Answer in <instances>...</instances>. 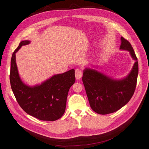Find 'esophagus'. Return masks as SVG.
Wrapping results in <instances>:
<instances>
[{"label":"esophagus","instance_id":"1","mask_svg":"<svg viewBox=\"0 0 149 149\" xmlns=\"http://www.w3.org/2000/svg\"><path fill=\"white\" fill-rule=\"evenodd\" d=\"M82 76V71L79 70V69H76L75 70V76H76V79H80L81 78V77Z\"/></svg>","mask_w":149,"mask_h":149}]
</instances>
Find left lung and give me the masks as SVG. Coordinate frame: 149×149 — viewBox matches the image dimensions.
Listing matches in <instances>:
<instances>
[{"instance_id": "8db88e82", "label": "left lung", "mask_w": 149, "mask_h": 149, "mask_svg": "<svg viewBox=\"0 0 149 149\" xmlns=\"http://www.w3.org/2000/svg\"><path fill=\"white\" fill-rule=\"evenodd\" d=\"M120 49L129 52L135 61L130 73L120 79L100 72L98 66L83 71L84 84L89 104L93 111L100 114H108L122 108L130 100L134 94L138 75V62L133 47L129 41L121 37ZM95 68L96 69H93Z\"/></svg>"}]
</instances>
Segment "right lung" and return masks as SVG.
Masks as SVG:
<instances>
[{"instance_id": "right-lung-1", "label": "right lung", "mask_w": 149, "mask_h": 149, "mask_svg": "<svg viewBox=\"0 0 149 149\" xmlns=\"http://www.w3.org/2000/svg\"><path fill=\"white\" fill-rule=\"evenodd\" d=\"M31 41H22L11 60L10 81L17 103L28 114L41 120L54 121L64 114L69 89L75 82L74 70L53 75L41 84L29 86L20 78L16 53Z\"/></svg>"}]
</instances>
